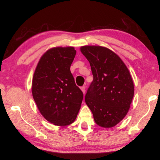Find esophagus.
I'll use <instances>...</instances> for the list:
<instances>
[{
    "instance_id": "34e87169",
    "label": "esophagus",
    "mask_w": 160,
    "mask_h": 160,
    "mask_svg": "<svg viewBox=\"0 0 160 160\" xmlns=\"http://www.w3.org/2000/svg\"><path fill=\"white\" fill-rule=\"evenodd\" d=\"M80 89H81V90H82V92H83V94H85V86H82L80 88Z\"/></svg>"
}]
</instances>
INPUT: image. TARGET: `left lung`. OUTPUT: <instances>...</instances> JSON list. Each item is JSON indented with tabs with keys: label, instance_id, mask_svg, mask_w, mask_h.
I'll list each match as a JSON object with an SVG mask.
<instances>
[{
	"label": "left lung",
	"instance_id": "1",
	"mask_svg": "<svg viewBox=\"0 0 160 160\" xmlns=\"http://www.w3.org/2000/svg\"><path fill=\"white\" fill-rule=\"evenodd\" d=\"M80 51L90 62L93 81L85 102L97 125L112 128L125 117L134 95L128 68L113 51L100 46H84Z\"/></svg>",
	"mask_w": 160,
	"mask_h": 160
}]
</instances>
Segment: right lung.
<instances>
[{"instance_id":"1","label":"right lung","mask_w":160,"mask_h":160,"mask_svg":"<svg viewBox=\"0 0 160 160\" xmlns=\"http://www.w3.org/2000/svg\"><path fill=\"white\" fill-rule=\"evenodd\" d=\"M75 54L72 47L50 48L40 58L32 79V96L38 109L56 126L73 123L82 102V92L70 70Z\"/></svg>"}]
</instances>
